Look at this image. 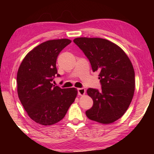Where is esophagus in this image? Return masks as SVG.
I'll return each instance as SVG.
<instances>
[{"mask_svg":"<svg viewBox=\"0 0 154 154\" xmlns=\"http://www.w3.org/2000/svg\"><path fill=\"white\" fill-rule=\"evenodd\" d=\"M78 94H79V95H84V94H85V89L83 88H78Z\"/></svg>","mask_w":154,"mask_h":154,"instance_id":"esophagus-1","label":"esophagus"}]
</instances>
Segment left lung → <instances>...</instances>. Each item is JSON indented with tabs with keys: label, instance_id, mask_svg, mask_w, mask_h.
Returning <instances> with one entry per match:
<instances>
[{
	"label": "left lung",
	"instance_id": "left-lung-1",
	"mask_svg": "<svg viewBox=\"0 0 154 154\" xmlns=\"http://www.w3.org/2000/svg\"><path fill=\"white\" fill-rule=\"evenodd\" d=\"M73 42L89 60L92 71H98L102 90L88 88L93 106L85 111L88 119L109 124L123 116L134 95L133 66L119 46L100 38H76Z\"/></svg>",
	"mask_w": 154,
	"mask_h": 154
}]
</instances>
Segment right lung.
<instances>
[{
	"mask_svg": "<svg viewBox=\"0 0 154 154\" xmlns=\"http://www.w3.org/2000/svg\"><path fill=\"white\" fill-rule=\"evenodd\" d=\"M71 43L66 38L44 42L31 50L19 67V99L29 116L41 125H53L63 119L77 96L75 88H61L52 83L55 75L60 76L57 58Z\"/></svg>",
	"mask_w": 154,
	"mask_h": 154,
	"instance_id": "1",
	"label": "right lung"
}]
</instances>
